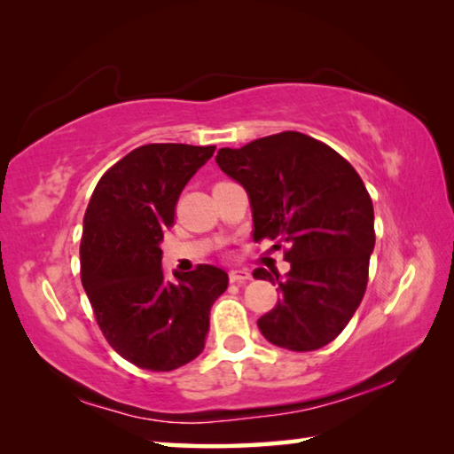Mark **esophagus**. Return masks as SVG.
Here are the masks:
<instances>
[{"label": "esophagus", "mask_w": 454, "mask_h": 454, "mask_svg": "<svg viewBox=\"0 0 454 454\" xmlns=\"http://www.w3.org/2000/svg\"><path fill=\"white\" fill-rule=\"evenodd\" d=\"M228 278H230V282H234V284H244V282H248L252 278V274L248 270H230Z\"/></svg>", "instance_id": "34e87169"}]
</instances>
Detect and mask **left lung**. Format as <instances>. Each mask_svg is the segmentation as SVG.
I'll return each instance as SVG.
<instances>
[{"mask_svg": "<svg viewBox=\"0 0 454 454\" xmlns=\"http://www.w3.org/2000/svg\"><path fill=\"white\" fill-rule=\"evenodd\" d=\"M216 162L248 192L254 240L290 244L282 280L274 270H254L280 292L278 304L260 317V333L294 352L333 342L363 301L374 250L372 200L360 176L330 145L301 132L222 148Z\"/></svg>", "mask_w": 454, "mask_h": 454, "instance_id": "left-lung-1", "label": "left lung"}]
</instances>
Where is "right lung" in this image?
<instances>
[{
	"instance_id": "obj_1",
	"label": "right lung",
	"mask_w": 454,
	"mask_h": 454,
	"mask_svg": "<svg viewBox=\"0 0 454 454\" xmlns=\"http://www.w3.org/2000/svg\"><path fill=\"white\" fill-rule=\"evenodd\" d=\"M216 145L145 144L114 164L91 194L80 244L82 284L99 330L121 358L168 372L204 350L210 309L228 274L210 264L162 272L166 228L188 180Z\"/></svg>"
}]
</instances>
